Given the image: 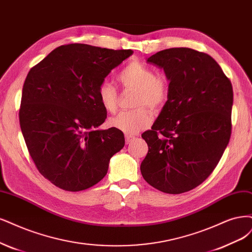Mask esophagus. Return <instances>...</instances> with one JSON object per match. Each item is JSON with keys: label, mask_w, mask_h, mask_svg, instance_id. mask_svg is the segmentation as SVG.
Masks as SVG:
<instances>
[{"label": "esophagus", "mask_w": 252, "mask_h": 252, "mask_svg": "<svg viewBox=\"0 0 252 252\" xmlns=\"http://www.w3.org/2000/svg\"><path fill=\"white\" fill-rule=\"evenodd\" d=\"M125 140H126V144H130L133 140H134V136L132 135H125Z\"/></svg>", "instance_id": "esophagus-1"}]
</instances>
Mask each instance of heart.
<instances>
[{
	"mask_svg": "<svg viewBox=\"0 0 252 252\" xmlns=\"http://www.w3.org/2000/svg\"><path fill=\"white\" fill-rule=\"evenodd\" d=\"M118 80L124 88L136 90L135 106L147 105L151 109L162 106L169 97V84L166 78L155 76L147 64L136 62L129 63L118 75ZM97 96L102 107L108 112H115L118 97L115 86L103 81L98 88ZM109 126L126 134H135L151 123L149 111L144 107L130 111H122L108 121Z\"/></svg>",
	"mask_w": 252,
	"mask_h": 252,
	"instance_id": "1",
	"label": "heart"
}]
</instances>
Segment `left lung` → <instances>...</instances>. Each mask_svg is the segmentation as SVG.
<instances>
[{
    "label": "left lung",
    "mask_w": 252,
    "mask_h": 252,
    "mask_svg": "<svg viewBox=\"0 0 252 252\" xmlns=\"http://www.w3.org/2000/svg\"><path fill=\"white\" fill-rule=\"evenodd\" d=\"M163 68L169 97L142 137L148 153L144 179L163 193L193 189L211 175L229 142L232 86L216 60L189 48H172L147 59Z\"/></svg>",
    "instance_id": "obj_1"
}]
</instances>
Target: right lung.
I'll use <instances>...</instances> for the list:
<instances>
[{"instance_id":"add662e5","label":"right lung","mask_w":252,"mask_h":252,"mask_svg":"<svg viewBox=\"0 0 252 252\" xmlns=\"http://www.w3.org/2000/svg\"><path fill=\"white\" fill-rule=\"evenodd\" d=\"M132 55L84 43L60 46L26 78L20 125L40 174L56 187L78 192L107 174L109 160L125 145L122 131L99 129L107 111L99 85Z\"/></svg>"}]
</instances>
